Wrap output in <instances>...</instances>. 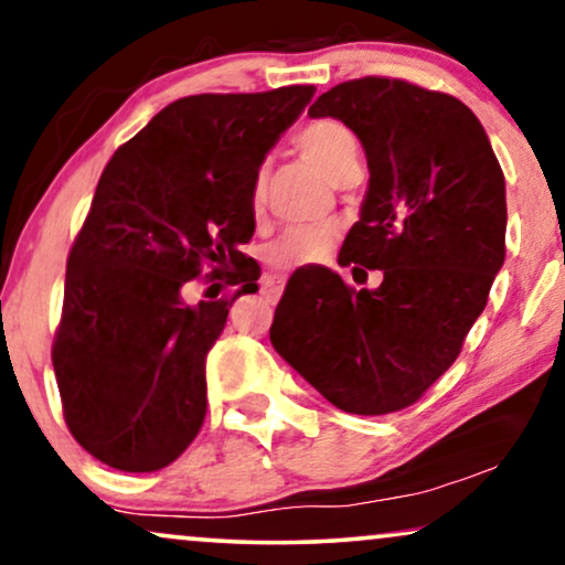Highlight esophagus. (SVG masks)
Listing matches in <instances>:
<instances>
[{
	"label": "esophagus",
	"instance_id": "obj_1",
	"mask_svg": "<svg viewBox=\"0 0 565 565\" xmlns=\"http://www.w3.org/2000/svg\"><path fill=\"white\" fill-rule=\"evenodd\" d=\"M281 287H284V281L278 276H266L260 281V295L268 299V302H276L278 299V295H281Z\"/></svg>",
	"mask_w": 565,
	"mask_h": 565
}]
</instances>
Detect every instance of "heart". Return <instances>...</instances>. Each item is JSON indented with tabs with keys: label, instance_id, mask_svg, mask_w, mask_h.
Listing matches in <instances>:
<instances>
[{
	"label": "heart",
	"instance_id": "b5f03b06",
	"mask_svg": "<svg viewBox=\"0 0 565 565\" xmlns=\"http://www.w3.org/2000/svg\"><path fill=\"white\" fill-rule=\"evenodd\" d=\"M295 145L299 154L322 172L330 183H338L345 172L359 168V145L353 134L343 124L330 118H320L307 124L297 134ZM266 204V178L255 175L250 185V212L260 216ZM335 232L330 227H299L284 232L266 247V260L278 270L295 268L299 263L322 260L333 250Z\"/></svg>",
	"mask_w": 565,
	"mask_h": 565
}]
</instances>
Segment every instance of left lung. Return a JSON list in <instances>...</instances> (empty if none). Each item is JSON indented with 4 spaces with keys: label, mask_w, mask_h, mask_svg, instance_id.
Listing matches in <instances>:
<instances>
[{
    "label": "left lung",
    "mask_w": 565,
    "mask_h": 565,
    "mask_svg": "<svg viewBox=\"0 0 565 565\" xmlns=\"http://www.w3.org/2000/svg\"><path fill=\"white\" fill-rule=\"evenodd\" d=\"M307 116L341 120L364 147L370 183L338 266L377 268L382 284L295 270L270 343L335 408L395 413L452 366L486 310L507 255L501 164L468 105L403 79L343 82Z\"/></svg>",
    "instance_id": "8db88e82"
}]
</instances>
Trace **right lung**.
<instances>
[{
    "mask_svg": "<svg viewBox=\"0 0 565 565\" xmlns=\"http://www.w3.org/2000/svg\"><path fill=\"white\" fill-rule=\"evenodd\" d=\"M312 95L291 85L180 97L105 164L66 260L51 353L66 426L100 462L160 470L199 434L206 353L232 302L258 291L243 253L255 232L250 185ZM206 259L213 275L235 265L241 289L188 306L182 287Z\"/></svg>",
    "mask_w": 565,
    "mask_h": 565,
    "instance_id": "1",
    "label": "right lung"
}]
</instances>
